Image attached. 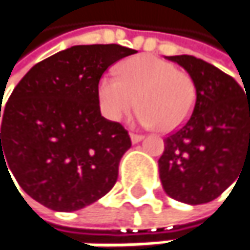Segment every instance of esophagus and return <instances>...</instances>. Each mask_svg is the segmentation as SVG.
I'll return each instance as SVG.
<instances>
[{
	"instance_id": "34e87169",
	"label": "esophagus",
	"mask_w": 250,
	"mask_h": 250,
	"mask_svg": "<svg viewBox=\"0 0 250 250\" xmlns=\"http://www.w3.org/2000/svg\"><path fill=\"white\" fill-rule=\"evenodd\" d=\"M130 139H131V143H139V142H142L145 139V136L143 134H134V133H131L130 134Z\"/></svg>"
}]
</instances>
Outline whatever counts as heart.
<instances>
[{
	"instance_id": "heart-1",
	"label": "heart",
	"mask_w": 250,
	"mask_h": 250,
	"mask_svg": "<svg viewBox=\"0 0 250 250\" xmlns=\"http://www.w3.org/2000/svg\"><path fill=\"white\" fill-rule=\"evenodd\" d=\"M120 79L104 75L97 88L100 108L110 122H120L139 105L142 125L171 133L191 117L197 91L194 81L172 62L152 55H139L123 62Z\"/></svg>"
}]
</instances>
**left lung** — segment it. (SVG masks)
I'll return each mask as SVG.
<instances>
[{"label": "left lung", "mask_w": 250, "mask_h": 250, "mask_svg": "<svg viewBox=\"0 0 250 250\" xmlns=\"http://www.w3.org/2000/svg\"><path fill=\"white\" fill-rule=\"evenodd\" d=\"M167 59L189 74L197 98L188 122L165 139L159 178L176 201L210 203L250 164V97L231 76L203 59L189 55Z\"/></svg>", "instance_id": "obj_1"}]
</instances>
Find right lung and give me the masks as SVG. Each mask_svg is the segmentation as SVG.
<instances>
[{"label":"right lung","instance_id":"1","mask_svg":"<svg viewBox=\"0 0 250 250\" xmlns=\"http://www.w3.org/2000/svg\"><path fill=\"white\" fill-rule=\"evenodd\" d=\"M134 53L120 44H81L36 63L0 105V172L10 168L33 200L55 211L104 197L131 140L101 116L97 88L108 66Z\"/></svg>","mask_w":250,"mask_h":250}]
</instances>
